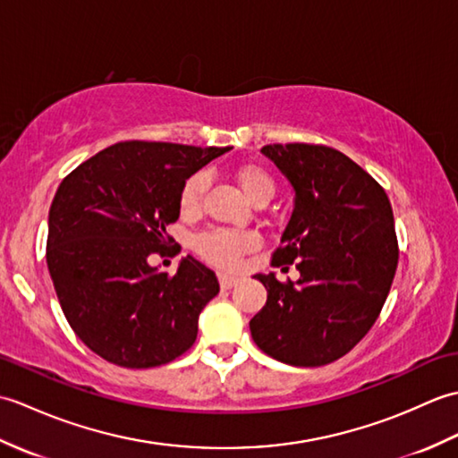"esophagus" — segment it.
<instances>
[{
	"mask_svg": "<svg viewBox=\"0 0 458 458\" xmlns=\"http://www.w3.org/2000/svg\"><path fill=\"white\" fill-rule=\"evenodd\" d=\"M218 281H220L222 289H232V287L240 284L238 277H230V276H224V274H218Z\"/></svg>",
	"mask_w": 458,
	"mask_h": 458,
	"instance_id": "34e87169",
	"label": "esophagus"
}]
</instances>
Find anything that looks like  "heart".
Returning <instances> with one entry per match:
<instances>
[{
  "mask_svg": "<svg viewBox=\"0 0 458 458\" xmlns=\"http://www.w3.org/2000/svg\"><path fill=\"white\" fill-rule=\"evenodd\" d=\"M236 181L246 192V197L256 204H266L276 192V181L269 171L261 165L248 163L236 169ZM208 177L204 171L192 173L182 182L179 194V207L184 214H197L204 191H207ZM258 246V236L251 232H236V230H207L192 240V248L197 254L212 266L224 269H232L238 266L240 258L246 251Z\"/></svg>",
  "mask_w": 458,
  "mask_h": 458,
  "instance_id": "b5f03b06",
  "label": "heart"
}]
</instances>
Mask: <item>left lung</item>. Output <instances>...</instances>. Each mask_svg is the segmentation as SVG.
Here are the masks:
<instances>
[{
    "label": "left lung",
    "mask_w": 458,
    "mask_h": 458,
    "mask_svg": "<svg viewBox=\"0 0 458 458\" xmlns=\"http://www.w3.org/2000/svg\"><path fill=\"white\" fill-rule=\"evenodd\" d=\"M261 153L295 189L271 266L295 264L301 277L256 276L267 301L250 320L251 338L279 362L325 366L366 336L390 293L400 258L392 204L372 174L327 145L274 143Z\"/></svg>",
    "instance_id": "1"
}]
</instances>
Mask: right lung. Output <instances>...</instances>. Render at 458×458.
Masks as SVG:
<instances>
[{"instance_id":"add662e5","label":"right lung","mask_w":458,"mask_h":458,"mask_svg":"<svg viewBox=\"0 0 458 458\" xmlns=\"http://www.w3.org/2000/svg\"><path fill=\"white\" fill-rule=\"evenodd\" d=\"M230 148L122 141L81 163L48 210L47 266L68 325L92 352L122 368L167 364L194 344L218 279L187 256L169 276L165 256L182 182Z\"/></svg>"}]
</instances>
